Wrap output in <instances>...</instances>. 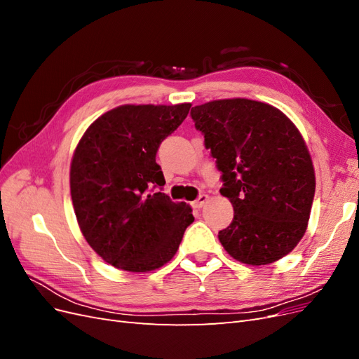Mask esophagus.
I'll return each mask as SVG.
<instances>
[{
  "instance_id": "34e87169",
  "label": "esophagus",
  "mask_w": 359,
  "mask_h": 359,
  "mask_svg": "<svg viewBox=\"0 0 359 359\" xmlns=\"http://www.w3.org/2000/svg\"><path fill=\"white\" fill-rule=\"evenodd\" d=\"M206 201H208V194H201V196L196 201L191 202V206H193V208H198L199 210L206 203Z\"/></svg>"
}]
</instances>
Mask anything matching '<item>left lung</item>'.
<instances>
[{"label":"left lung","mask_w":359,"mask_h":359,"mask_svg":"<svg viewBox=\"0 0 359 359\" xmlns=\"http://www.w3.org/2000/svg\"><path fill=\"white\" fill-rule=\"evenodd\" d=\"M194 127L205 137L220 193L233 206V220L219 240L233 259L268 265L290 253L306 233L316 189L306 142L277 107L248 99L194 106Z\"/></svg>","instance_id":"obj_1"}]
</instances>
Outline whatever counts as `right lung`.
<instances>
[{
	"label": "right lung",
	"instance_id": "obj_1",
	"mask_svg": "<svg viewBox=\"0 0 359 359\" xmlns=\"http://www.w3.org/2000/svg\"><path fill=\"white\" fill-rule=\"evenodd\" d=\"M191 104H124L86 128L70 166V193L86 243L104 262L130 273L154 271L173 257L194 220L172 202L156 163L160 144Z\"/></svg>",
	"mask_w": 359,
	"mask_h": 359
}]
</instances>
